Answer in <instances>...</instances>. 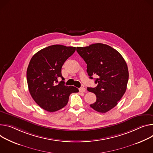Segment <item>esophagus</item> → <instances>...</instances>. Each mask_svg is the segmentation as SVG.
I'll list each match as a JSON object with an SVG mask.
<instances>
[{"instance_id":"34e87169","label":"esophagus","mask_w":153,"mask_h":153,"mask_svg":"<svg viewBox=\"0 0 153 153\" xmlns=\"http://www.w3.org/2000/svg\"><path fill=\"white\" fill-rule=\"evenodd\" d=\"M79 90L80 93H84L85 91V88L84 87H80Z\"/></svg>"}]
</instances>
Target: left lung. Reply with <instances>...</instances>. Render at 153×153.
I'll list each match as a JSON object with an SVG mask.
<instances>
[{
    "instance_id": "left-lung-1",
    "label": "left lung",
    "mask_w": 153,
    "mask_h": 153,
    "mask_svg": "<svg viewBox=\"0 0 153 153\" xmlns=\"http://www.w3.org/2000/svg\"><path fill=\"white\" fill-rule=\"evenodd\" d=\"M77 52L87 63V72L95 79L96 87L87 90L94 93L96 101L90 107L100 113L115 107L126 92L129 79L127 64L122 55L107 45L95 43L86 47H77Z\"/></svg>"
}]
</instances>
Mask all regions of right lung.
Masks as SVG:
<instances>
[{
	"instance_id": "obj_1",
	"label": "right lung",
	"mask_w": 153,
	"mask_h": 153,
	"mask_svg": "<svg viewBox=\"0 0 153 153\" xmlns=\"http://www.w3.org/2000/svg\"><path fill=\"white\" fill-rule=\"evenodd\" d=\"M75 47L55 45L36 52L31 59L27 70L29 92L35 102L49 112L57 111L68 103L69 96L79 90L65 85L62 68L74 53ZM61 77L60 82L58 78Z\"/></svg>"
}]
</instances>
